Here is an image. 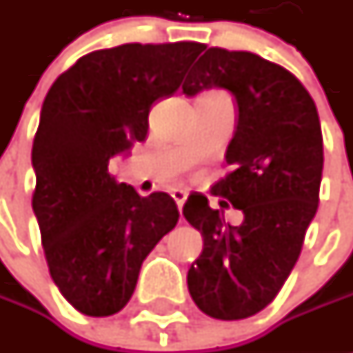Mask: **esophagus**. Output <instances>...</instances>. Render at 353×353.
Returning <instances> with one entry per match:
<instances>
[{
  "instance_id": "obj_1",
  "label": "esophagus",
  "mask_w": 353,
  "mask_h": 353,
  "mask_svg": "<svg viewBox=\"0 0 353 353\" xmlns=\"http://www.w3.org/2000/svg\"><path fill=\"white\" fill-rule=\"evenodd\" d=\"M186 196H188V192L183 190V188H174V190H172V198H174V202H176L179 210H183L184 202H186Z\"/></svg>"
}]
</instances>
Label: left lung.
<instances>
[{
  "label": "left lung",
  "instance_id": "left-lung-1",
  "mask_svg": "<svg viewBox=\"0 0 353 353\" xmlns=\"http://www.w3.org/2000/svg\"><path fill=\"white\" fill-rule=\"evenodd\" d=\"M210 88L232 92L236 133L225 151L232 170L214 194L243 212L225 224L204 194H190L183 214L204 237L188 269V291L212 319L241 320L269 305L296 263L308 224L319 210L322 131L314 100L287 68L248 52L208 48L183 84L186 96Z\"/></svg>",
  "mask_w": 353,
  "mask_h": 353
}]
</instances>
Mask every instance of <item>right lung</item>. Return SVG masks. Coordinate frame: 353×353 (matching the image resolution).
Masks as SVG:
<instances>
[{"mask_svg":"<svg viewBox=\"0 0 353 353\" xmlns=\"http://www.w3.org/2000/svg\"><path fill=\"white\" fill-rule=\"evenodd\" d=\"M204 45L128 43L78 59L48 90L33 141V212L48 271L86 316L128 305L141 263L179 222L167 192L139 196L110 159L143 141L151 105L172 96Z\"/></svg>","mask_w":353,"mask_h":353,"instance_id":"obj_1","label":"right lung"}]
</instances>
